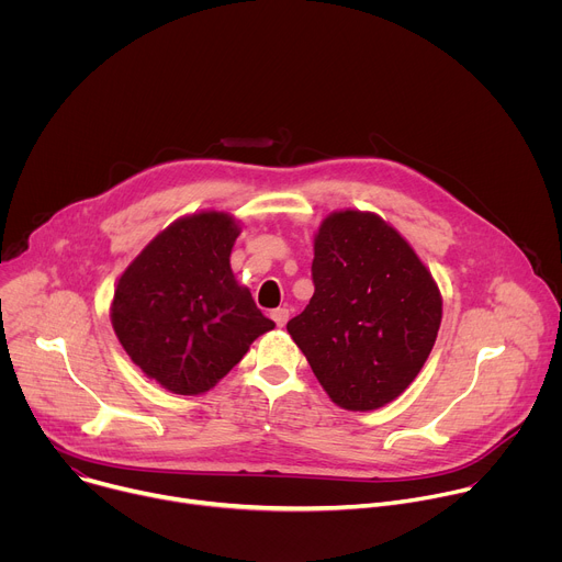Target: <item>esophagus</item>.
<instances>
[{
  "label": "esophagus",
  "mask_w": 562,
  "mask_h": 562,
  "mask_svg": "<svg viewBox=\"0 0 562 562\" xmlns=\"http://www.w3.org/2000/svg\"><path fill=\"white\" fill-rule=\"evenodd\" d=\"M271 317L278 327H284L289 323V308H284V306L276 308V311H271Z\"/></svg>",
  "instance_id": "1"
}]
</instances>
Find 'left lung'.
<instances>
[{"label":"left lung","instance_id":"left-lung-1","mask_svg":"<svg viewBox=\"0 0 562 562\" xmlns=\"http://www.w3.org/2000/svg\"><path fill=\"white\" fill-rule=\"evenodd\" d=\"M311 278L313 297L286 331L338 407H384L434 349L442 300L431 273L382 217L340 211L317 228Z\"/></svg>","mask_w":562,"mask_h":562}]
</instances>
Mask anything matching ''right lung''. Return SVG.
I'll use <instances>...</instances> for the list:
<instances>
[{
    "label": "right lung",
    "mask_w": 562,
    "mask_h": 562,
    "mask_svg": "<svg viewBox=\"0 0 562 562\" xmlns=\"http://www.w3.org/2000/svg\"><path fill=\"white\" fill-rule=\"evenodd\" d=\"M239 228L228 213L182 217L159 233L122 273L111 323L128 358L180 395L215 386L273 319L233 278Z\"/></svg>",
    "instance_id": "right-lung-1"
}]
</instances>
